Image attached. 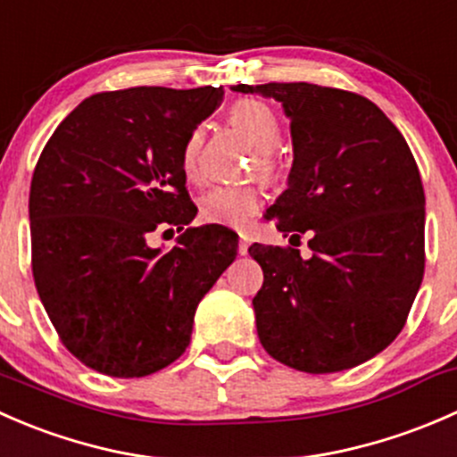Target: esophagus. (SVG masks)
<instances>
[{
	"label": "esophagus",
	"mask_w": 457,
	"mask_h": 457,
	"mask_svg": "<svg viewBox=\"0 0 457 457\" xmlns=\"http://www.w3.org/2000/svg\"><path fill=\"white\" fill-rule=\"evenodd\" d=\"M247 247H250V238H247V234H241V241H238V254L245 256Z\"/></svg>",
	"instance_id": "1"
}]
</instances>
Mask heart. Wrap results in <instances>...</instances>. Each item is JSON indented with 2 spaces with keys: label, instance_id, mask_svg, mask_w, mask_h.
Segmentation results:
<instances>
[{
  "label": "heart",
  "instance_id": "obj_1",
  "mask_svg": "<svg viewBox=\"0 0 457 457\" xmlns=\"http://www.w3.org/2000/svg\"><path fill=\"white\" fill-rule=\"evenodd\" d=\"M229 121L245 132L250 141L258 147L256 163L262 174L270 177L274 172L271 150L280 139V123L274 110L258 99H238L229 108ZM203 145V128H195L187 135L181 150V168L187 179L199 177V154ZM261 190L252 183L247 186H216L201 196V219L207 223L243 228L258 212Z\"/></svg>",
  "mask_w": 457,
  "mask_h": 457
}]
</instances>
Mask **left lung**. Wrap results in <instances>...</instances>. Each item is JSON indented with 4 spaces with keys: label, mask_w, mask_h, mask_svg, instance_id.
<instances>
[{
    "label": "left lung",
    "mask_w": 457,
    "mask_h": 457,
    "mask_svg": "<svg viewBox=\"0 0 457 457\" xmlns=\"http://www.w3.org/2000/svg\"><path fill=\"white\" fill-rule=\"evenodd\" d=\"M234 90L283 104L294 165L267 219L298 238L312 229L310 258L294 247H250L262 267L252 301L258 338L292 370H352L394 343L425 276L416 159L386 114L356 92L305 81Z\"/></svg>",
    "instance_id": "8db88e82"
}]
</instances>
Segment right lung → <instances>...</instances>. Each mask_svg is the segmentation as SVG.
<instances>
[{
    "label": "right lung",
    "instance_id": "add662e5",
    "mask_svg": "<svg viewBox=\"0 0 457 457\" xmlns=\"http://www.w3.org/2000/svg\"><path fill=\"white\" fill-rule=\"evenodd\" d=\"M220 101V86L96 92L37 161L32 278L63 347L90 370L141 378L177 361L196 305L237 258L223 225L187 228L168 252L147 245L154 229L196 216L181 150Z\"/></svg>",
    "mask_w": 457,
    "mask_h": 457
}]
</instances>
